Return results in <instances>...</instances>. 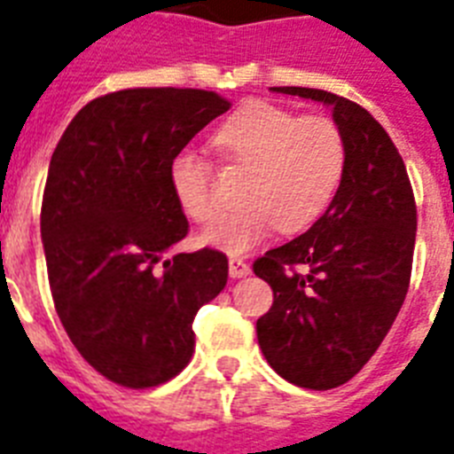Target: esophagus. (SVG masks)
Instances as JSON below:
<instances>
[{
  "mask_svg": "<svg viewBox=\"0 0 454 454\" xmlns=\"http://www.w3.org/2000/svg\"><path fill=\"white\" fill-rule=\"evenodd\" d=\"M250 267L241 257H230V276L231 278H243V276H248Z\"/></svg>",
  "mask_w": 454,
  "mask_h": 454,
  "instance_id": "34e87169",
  "label": "esophagus"
}]
</instances>
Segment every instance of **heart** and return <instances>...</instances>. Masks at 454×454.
I'll use <instances>...</instances> for the list:
<instances>
[{"label": "heart", "mask_w": 454, "mask_h": 454, "mask_svg": "<svg viewBox=\"0 0 454 454\" xmlns=\"http://www.w3.org/2000/svg\"><path fill=\"white\" fill-rule=\"evenodd\" d=\"M215 144L246 171L239 204L201 231L204 246L241 254L260 246L276 227L297 234L327 211L346 174L343 132L325 115H297L271 101H248L215 132ZM171 187L183 213L194 223L215 215L211 167L194 153L171 162Z\"/></svg>", "instance_id": "heart-1"}]
</instances>
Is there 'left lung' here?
<instances>
[{"label": "left lung", "instance_id": "8db88e82", "mask_svg": "<svg viewBox=\"0 0 454 454\" xmlns=\"http://www.w3.org/2000/svg\"><path fill=\"white\" fill-rule=\"evenodd\" d=\"M271 90L329 106L346 138V174L327 211L253 264L273 290L257 320L271 369L299 387L332 389L369 362L402 309L418 208L402 155L366 108L325 90Z\"/></svg>", "mask_w": 454, "mask_h": 454}]
</instances>
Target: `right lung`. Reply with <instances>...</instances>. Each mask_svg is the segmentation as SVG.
I'll return each mask as SVG.
<instances>
[{
	"label": "right lung",
	"instance_id": "add662e5",
	"mask_svg": "<svg viewBox=\"0 0 454 454\" xmlns=\"http://www.w3.org/2000/svg\"><path fill=\"white\" fill-rule=\"evenodd\" d=\"M230 106L211 90H120L85 104L51 157L41 241L55 310L85 362L122 387L178 376L197 310L227 286L220 250L168 253L187 234L171 162Z\"/></svg>",
	"mask_w": 454,
	"mask_h": 454
}]
</instances>
